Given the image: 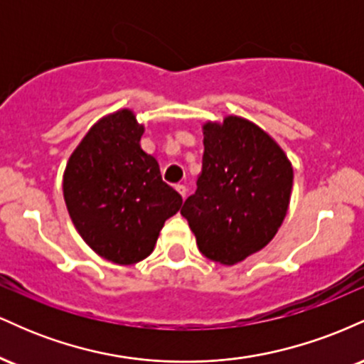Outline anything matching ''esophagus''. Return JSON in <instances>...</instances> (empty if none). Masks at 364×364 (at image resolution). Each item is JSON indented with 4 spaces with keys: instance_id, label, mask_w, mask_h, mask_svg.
<instances>
[{
    "instance_id": "1",
    "label": "esophagus",
    "mask_w": 364,
    "mask_h": 364,
    "mask_svg": "<svg viewBox=\"0 0 364 364\" xmlns=\"http://www.w3.org/2000/svg\"><path fill=\"white\" fill-rule=\"evenodd\" d=\"M176 191L183 196V198L186 196V186L185 185H176Z\"/></svg>"
}]
</instances>
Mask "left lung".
I'll list each match as a JSON object with an SVG mask.
<instances>
[{
  "instance_id": "1",
  "label": "left lung",
  "mask_w": 364,
  "mask_h": 364,
  "mask_svg": "<svg viewBox=\"0 0 364 364\" xmlns=\"http://www.w3.org/2000/svg\"><path fill=\"white\" fill-rule=\"evenodd\" d=\"M202 129V173L181 214L200 252L236 265L277 235L291 202L292 164L269 133L241 116L207 121Z\"/></svg>"
}]
</instances>
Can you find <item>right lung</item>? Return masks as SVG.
<instances>
[{
  "mask_svg": "<svg viewBox=\"0 0 364 364\" xmlns=\"http://www.w3.org/2000/svg\"><path fill=\"white\" fill-rule=\"evenodd\" d=\"M145 127L132 109L102 116L66 162L63 196L82 240L99 257L132 265L152 253L183 205L162 181L157 159L140 147Z\"/></svg>",
  "mask_w": 364,
  "mask_h": 364,
  "instance_id": "right-lung-1",
  "label": "right lung"
}]
</instances>
